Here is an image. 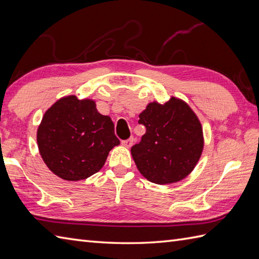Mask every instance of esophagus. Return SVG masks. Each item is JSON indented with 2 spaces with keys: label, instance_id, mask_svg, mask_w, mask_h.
I'll list each match as a JSON object with an SVG mask.
<instances>
[{
  "label": "esophagus",
  "instance_id": "1",
  "mask_svg": "<svg viewBox=\"0 0 259 259\" xmlns=\"http://www.w3.org/2000/svg\"><path fill=\"white\" fill-rule=\"evenodd\" d=\"M121 144H122L124 147L130 148L131 146H133V144H134V138H133V137H131V138H129V139L122 140V141H121Z\"/></svg>",
  "mask_w": 259,
  "mask_h": 259
}]
</instances>
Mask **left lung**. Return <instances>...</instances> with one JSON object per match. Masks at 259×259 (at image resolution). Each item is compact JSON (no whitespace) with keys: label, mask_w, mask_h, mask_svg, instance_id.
Masks as SVG:
<instances>
[{"label":"left lung","mask_w":259,"mask_h":259,"mask_svg":"<svg viewBox=\"0 0 259 259\" xmlns=\"http://www.w3.org/2000/svg\"><path fill=\"white\" fill-rule=\"evenodd\" d=\"M138 122L146 134L131 155L141 175L158 185L187 177L203 148L201 124L188 104L174 97L164 104L149 103Z\"/></svg>","instance_id":"8db88e82"}]
</instances>
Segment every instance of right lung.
Segmentation results:
<instances>
[{
	"label": "right lung",
	"mask_w": 259,
	"mask_h": 259,
	"mask_svg": "<svg viewBox=\"0 0 259 259\" xmlns=\"http://www.w3.org/2000/svg\"><path fill=\"white\" fill-rule=\"evenodd\" d=\"M36 140L49 169L70 181L98 172L109 151L120 144L111 119L98 112L95 101L79 100L75 96L60 99L48 109Z\"/></svg>",
	"instance_id": "obj_1"
}]
</instances>
